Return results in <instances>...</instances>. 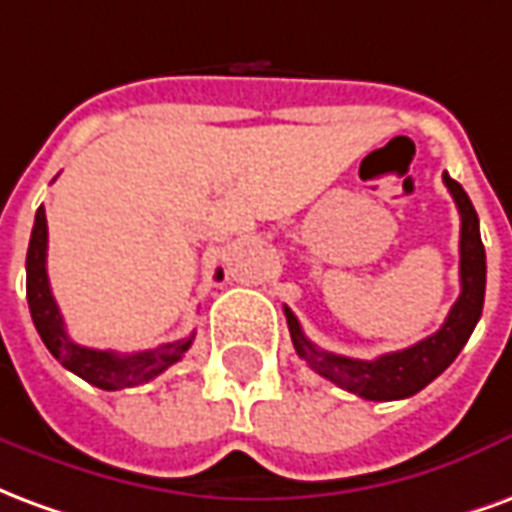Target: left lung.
<instances>
[{"mask_svg": "<svg viewBox=\"0 0 512 512\" xmlns=\"http://www.w3.org/2000/svg\"><path fill=\"white\" fill-rule=\"evenodd\" d=\"M444 186L450 189L452 200L461 213V296L452 304L450 315L441 323L439 332L419 340L411 348L365 362V359L321 351L304 337L296 315L285 307L296 354L315 373H321L323 378H329L365 400H400V397L417 395L419 389H425L433 378H439L455 362V356L461 354V348L472 337L474 326L483 315L485 249L480 241V219L469 194L447 172H444Z\"/></svg>", "mask_w": 512, "mask_h": 512, "instance_id": "1", "label": "left lung"}]
</instances>
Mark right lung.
<instances>
[{"mask_svg": "<svg viewBox=\"0 0 512 512\" xmlns=\"http://www.w3.org/2000/svg\"><path fill=\"white\" fill-rule=\"evenodd\" d=\"M46 246H49L46 211L38 208L27 249V301L40 340L46 343L51 356L65 370H71V373L84 378L87 384L98 386V389L115 392V389H126V386L147 384V381L161 376L169 365L183 359V354L191 348L194 334L186 337V340L164 343L153 348V351H139V354L98 351V348H84V345L73 343L68 332H65L60 307L51 296L49 274H46ZM216 279H222V271H216Z\"/></svg>", "mask_w": 512, "mask_h": 512, "instance_id": "1", "label": "right lung"}]
</instances>
